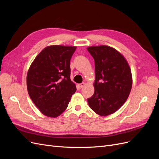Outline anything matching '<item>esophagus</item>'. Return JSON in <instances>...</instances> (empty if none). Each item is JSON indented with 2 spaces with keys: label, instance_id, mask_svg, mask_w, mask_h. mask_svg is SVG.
Returning a JSON list of instances; mask_svg holds the SVG:
<instances>
[{
  "label": "esophagus",
  "instance_id": "34e87169",
  "mask_svg": "<svg viewBox=\"0 0 159 159\" xmlns=\"http://www.w3.org/2000/svg\"><path fill=\"white\" fill-rule=\"evenodd\" d=\"M84 85H85V83H81V84H80L78 85V87L80 89H81V88H82Z\"/></svg>",
  "mask_w": 159,
  "mask_h": 159
}]
</instances>
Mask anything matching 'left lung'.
<instances>
[{"mask_svg": "<svg viewBox=\"0 0 159 159\" xmlns=\"http://www.w3.org/2000/svg\"><path fill=\"white\" fill-rule=\"evenodd\" d=\"M95 61L93 95L88 99L90 108L101 116L111 115L126 102L132 88V74L124 56L108 46H90Z\"/></svg>", "mask_w": 159, "mask_h": 159, "instance_id": "obj_1", "label": "left lung"}]
</instances>
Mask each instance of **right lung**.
I'll list each match as a JSON object with an SVG mask.
<instances>
[{
    "instance_id": "1",
    "label": "right lung",
    "mask_w": 159,
    "mask_h": 159,
    "mask_svg": "<svg viewBox=\"0 0 159 159\" xmlns=\"http://www.w3.org/2000/svg\"><path fill=\"white\" fill-rule=\"evenodd\" d=\"M75 49V46H48L36 57L28 71V94L46 116H59L75 92L76 86L70 80V64Z\"/></svg>"
}]
</instances>
